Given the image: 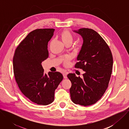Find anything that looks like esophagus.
<instances>
[{
	"instance_id": "esophagus-1",
	"label": "esophagus",
	"mask_w": 129,
	"mask_h": 129,
	"mask_svg": "<svg viewBox=\"0 0 129 129\" xmlns=\"http://www.w3.org/2000/svg\"><path fill=\"white\" fill-rule=\"evenodd\" d=\"M68 73V72H64V73H63V77H64V79H67V75Z\"/></svg>"
}]
</instances>
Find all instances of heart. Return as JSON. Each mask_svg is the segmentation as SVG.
Returning a JSON list of instances; mask_svg holds the SVG:
<instances>
[{
    "mask_svg": "<svg viewBox=\"0 0 129 129\" xmlns=\"http://www.w3.org/2000/svg\"><path fill=\"white\" fill-rule=\"evenodd\" d=\"M60 38L63 43L67 45L68 44H72L73 41V35L67 30H63L60 34ZM68 60H66V62H67Z\"/></svg>",
    "mask_w": 129,
    "mask_h": 129,
    "instance_id": "obj_1",
    "label": "heart"
}]
</instances>
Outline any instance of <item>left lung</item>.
I'll return each mask as SVG.
<instances>
[{"instance_id":"obj_1","label":"left lung","mask_w":129,"mask_h":129,"mask_svg":"<svg viewBox=\"0 0 129 129\" xmlns=\"http://www.w3.org/2000/svg\"><path fill=\"white\" fill-rule=\"evenodd\" d=\"M73 31L83 39L77 57V68L85 71L83 79L69 73L71 82L70 93L76 104L87 106L96 103L107 89L113 68L112 54L102 37L92 29L82 28Z\"/></svg>"}]
</instances>
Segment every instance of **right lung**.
I'll return each mask as SVG.
<instances>
[{
    "label": "right lung",
    "instance_id": "1",
    "mask_svg": "<svg viewBox=\"0 0 129 129\" xmlns=\"http://www.w3.org/2000/svg\"><path fill=\"white\" fill-rule=\"evenodd\" d=\"M54 29H37L30 32L15 50L13 71L21 92L30 101L47 105L54 100L55 90L63 79L59 72L44 73L42 62L48 57L47 45Z\"/></svg>",
    "mask_w": 129,
    "mask_h": 129
}]
</instances>
